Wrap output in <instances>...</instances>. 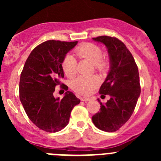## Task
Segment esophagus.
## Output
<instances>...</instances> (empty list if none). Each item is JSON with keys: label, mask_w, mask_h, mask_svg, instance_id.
<instances>
[{"label": "esophagus", "mask_w": 161, "mask_h": 161, "mask_svg": "<svg viewBox=\"0 0 161 161\" xmlns=\"http://www.w3.org/2000/svg\"><path fill=\"white\" fill-rule=\"evenodd\" d=\"M81 100H82V101H90V97H82V98H81Z\"/></svg>", "instance_id": "1"}]
</instances>
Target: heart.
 Returning <instances> with one entry per match:
<instances>
[{"label":"heart","instance_id":"b5f03b06","mask_svg":"<svg viewBox=\"0 0 161 161\" xmlns=\"http://www.w3.org/2000/svg\"><path fill=\"white\" fill-rule=\"evenodd\" d=\"M82 58H86L94 64L99 70L104 69L105 64L101 61L103 52L98 46L92 43H83L75 50ZM62 67L68 77H72L77 72V61L72 54L66 55L62 62ZM99 79L96 75H79L71 82V88L78 93L89 95L99 85Z\"/></svg>","mask_w":161,"mask_h":161}]
</instances>
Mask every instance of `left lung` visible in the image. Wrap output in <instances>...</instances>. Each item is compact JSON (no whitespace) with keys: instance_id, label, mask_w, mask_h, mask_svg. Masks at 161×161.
<instances>
[{"instance_id":"obj_1","label":"left lung","mask_w":161,"mask_h":161,"mask_svg":"<svg viewBox=\"0 0 161 161\" xmlns=\"http://www.w3.org/2000/svg\"><path fill=\"white\" fill-rule=\"evenodd\" d=\"M92 40L103 43L108 49L110 69L99 92L111 98L104 104L98 100L100 111L92 120L99 129L112 132L118 130L134 111L141 92L139 70L130 51L121 40L107 36Z\"/></svg>"}]
</instances>
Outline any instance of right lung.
Wrapping results in <instances>:
<instances>
[{
    "instance_id": "obj_1",
    "label": "right lung",
    "mask_w": 161,
    "mask_h": 161,
    "mask_svg": "<svg viewBox=\"0 0 161 161\" xmlns=\"http://www.w3.org/2000/svg\"><path fill=\"white\" fill-rule=\"evenodd\" d=\"M75 42L48 40L34 48L24 65L19 82V97L33 124L48 132L61 131L69 124L71 110L80 100L70 91L60 100L55 86L64 78L62 62Z\"/></svg>"
}]
</instances>
